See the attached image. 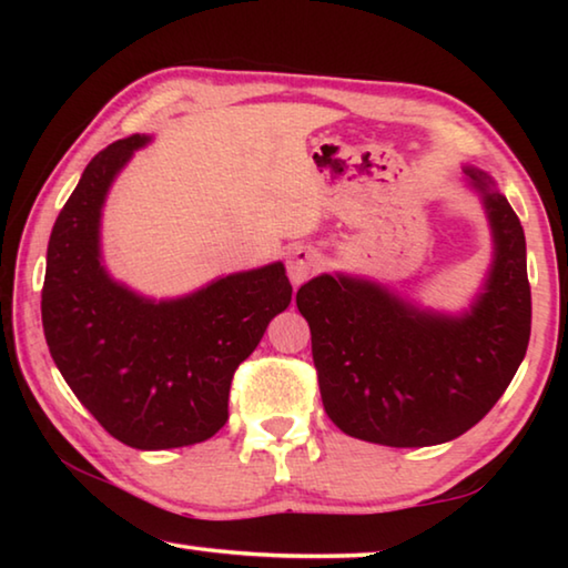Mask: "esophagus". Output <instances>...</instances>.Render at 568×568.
Masks as SVG:
<instances>
[{"mask_svg": "<svg viewBox=\"0 0 568 568\" xmlns=\"http://www.w3.org/2000/svg\"><path fill=\"white\" fill-rule=\"evenodd\" d=\"M323 265V255L315 247H295L287 257V277L293 285L305 283Z\"/></svg>", "mask_w": 568, "mask_h": 568, "instance_id": "esophagus-1", "label": "esophagus"}]
</instances>
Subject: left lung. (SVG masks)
<instances>
[{"mask_svg":"<svg viewBox=\"0 0 568 568\" xmlns=\"http://www.w3.org/2000/svg\"><path fill=\"white\" fill-rule=\"evenodd\" d=\"M484 205L494 255L460 313L423 307L371 277L323 273L301 285L328 418L343 434L390 448L454 440L494 408L531 335L526 237L488 172L464 165Z\"/></svg>","mask_w":568,"mask_h":568,"instance_id":"1","label":"left lung"}]
</instances>
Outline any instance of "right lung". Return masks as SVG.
Segmentation results:
<instances>
[{
    "label": "right lung",
    "instance_id": "obj_1",
    "mask_svg": "<svg viewBox=\"0 0 568 568\" xmlns=\"http://www.w3.org/2000/svg\"><path fill=\"white\" fill-rule=\"evenodd\" d=\"M150 134L112 142L84 168L47 245L42 325L52 361L110 436L140 450L192 446L227 420L230 381L293 285L277 261L148 297L102 261V207Z\"/></svg>",
    "mask_w": 568,
    "mask_h": 568
}]
</instances>
